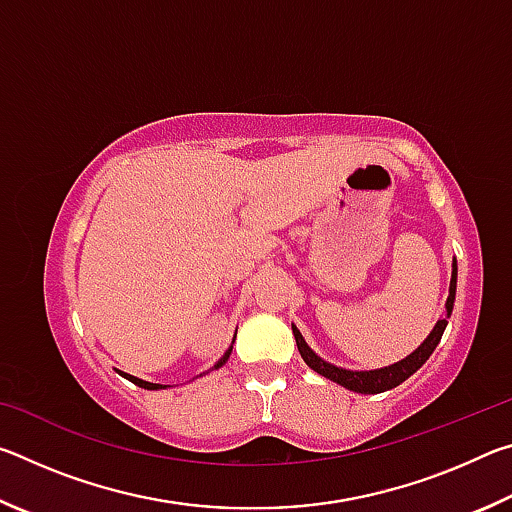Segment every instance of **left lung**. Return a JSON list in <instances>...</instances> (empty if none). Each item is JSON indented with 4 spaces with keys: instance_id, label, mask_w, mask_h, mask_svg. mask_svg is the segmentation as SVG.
Instances as JSON below:
<instances>
[{
    "instance_id": "8db88e82",
    "label": "left lung",
    "mask_w": 512,
    "mask_h": 512,
    "mask_svg": "<svg viewBox=\"0 0 512 512\" xmlns=\"http://www.w3.org/2000/svg\"><path fill=\"white\" fill-rule=\"evenodd\" d=\"M454 298H456V262L452 268V282H449V298H447V318L452 314L454 309ZM447 318L438 320L436 327H433V332L427 336V341H424L418 350L409 357L393 363V366L388 368H379V370H366V372H357V370H343V368H336L332 363H327L318 357V354L309 348L302 339V334L298 332V327L293 325V336H296V343H298V350H300V357L305 359L307 366L311 370H316L318 375H323L327 379L336 381V384H341L348 388V391L354 393H363V395H375V393H384V391H391V388L400 386L402 381L409 379L415 370H418L424 361L431 357V352L436 350V345L443 339V332L447 327Z\"/></svg>"
}]
</instances>
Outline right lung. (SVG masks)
<instances>
[{
  "instance_id": "add662e5",
  "label": "right lung",
  "mask_w": 512,
  "mask_h": 512,
  "mask_svg": "<svg viewBox=\"0 0 512 512\" xmlns=\"http://www.w3.org/2000/svg\"><path fill=\"white\" fill-rule=\"evenodd\" d=\"M230 350H232V348H230ZM230 350L223 354V359H221L219 363H216V366H214V368H221V366H223V363H225V361H228V357H230ZM121 375H124V377H126L128 381H133V384H135V386H140V388H146V391H158V388H164L162 384H151V381L137 379V377H133V375H126V372H121Z\"/></svg>"
}]
</instances>
